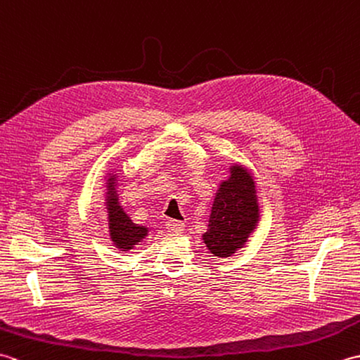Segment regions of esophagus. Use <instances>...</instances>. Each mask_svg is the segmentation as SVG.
Instances as JSON below:
<instances>
[{
  "label": "esophagus",
  "mask_w": 360,
  "mask_h": 360,
  "mask_svg": "<svg viewBox=\"0 0 360 360\" xmlns=\"http://www.w3.org/2000/svg\"><path fill=\"white\" fill-rule=\"evenodd\" d=\"M165 226H167V231L173 232V233H182L186 231V224L181 223V221H176V219H168Z\"/></svg>",
  "instance_id": "1"
}]
</instances>
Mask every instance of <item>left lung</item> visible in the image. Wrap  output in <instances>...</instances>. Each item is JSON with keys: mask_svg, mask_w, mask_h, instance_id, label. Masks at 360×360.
I'll list each match as a JSON object with an SVG mask.
<instances>
[{"mask_svg": "<svg viewBox=\"0 0 360 360\" xmlns=\"http://www.w3.org/2000/svg\"><path fill=\"white\" fill-rule=\"evenodd\" d=\"M262 219L257 181L246 165L232 162L213 198L205 248L213 257L227 258L246 246Z\"/></svg>", "mask_w": 360, "mask_h": 360, "instance_id": "8db88e82", "label": "left lung"}]
</instances>
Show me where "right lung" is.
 <instances>
[{
  "label": "right lung",
  "instance_id": "obj_1",
  "mask_svg": "<svg viewBox=\"0 0 360 360\" xmlns=\"http://www.w3.org/2000/svg\"><path fill=\"white\" fill-rule=\"evenodd\" d=\"M103 209L108 221V236L116 250L129 252L145 240L150 229L147 226L133 223L131 217L120 204L119 196V173L117 170H108L103 176Z\"/></svg>",
  "mask_w": 360,
  "mask_h": 360
}]
</instances>
